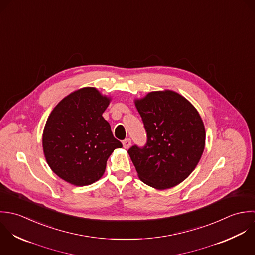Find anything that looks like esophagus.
Here are the masks:
<instances>
[{
  "instance_id": "1",
  "label": "esophagus",
  "mask_w": 255,
  "mask_h": 255,
  "mask_svg": "<svg viewBox=\"0 0 255 255\" xmlns=\"http://www.w3.org/2000/svg\"><path fill=\"white\" fill-rule=\"evenodd\" d=\"M131 139H129V138H127V139H125L123 142H122V144H123V147L125 148V149H128V148H130V146H131Z\"/></svg>"
}]
</instances>
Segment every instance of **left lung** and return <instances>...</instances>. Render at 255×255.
Returning a JSON list of instances; mask_svg holds the SVG:
<instances>
[{"label": "left lung", "instance_id": "8db88e82", "mask_svg": "<svg viewBox=\"0 0 255 255\" xmlns=\"http://www.w3.org/2000/svg\"><path fill=\"white\" fill-rule=\"evenodd\" d=\"M147 132L144 147L128 153L139 178L158 190L171 188L194 170L205 148V127L196 108L172 91L149 93L135 101Z\"/></svg>", "mask_w": 255, "mask_h": 255}]
</instances>
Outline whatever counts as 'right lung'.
Instances as JSON below:
<instances>
[{"label": "right lung", "mask_w": 255, "mask_h": 255, "mask_svg": "<svg viewBox=\"0 0 255 255\" xmlns=\"http://www.w3.org/2000/svg\"><path fill=\"white\" fill-rule=\"evenodd\" d=\"M109 102L97 89L83 88L59 102L46 121L42 146L47 163L73 185L98 181L109 155L122 148L102 117Z\"/></svg>", "instance_id": "obj_1"}]
</instances>
